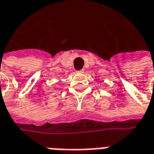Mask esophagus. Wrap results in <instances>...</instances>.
Wrapping results in <instances>:
<instances>
[{
	"label": "esophagus",
	"mask_w": 154,
	"mask_h": 154,
	"mask_svg": "<svg viewBox=\"0 0 154 154\" xmlns=\"http://www.w3.org/2000/svg\"><path fill=\"white\" fill-rule=\"evenodd\" d=\"M84 71L83 70H81V71H78V72H78V73H82V72H83Z\"/></svg>",
	"instance_id": "obj_1"
}]
</instances>
